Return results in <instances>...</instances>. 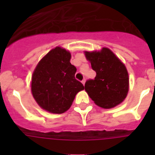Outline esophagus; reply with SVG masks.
Returning <instances> with one entry per match:
<instances>
[{"label":"esophagus","instance_id":"34e87169","mask_svg":"<svg viewBox=\"0 0 155 155\" xmlns=\"http://www.w3.org/2000/svg\"><path fill=\"white\" fill-rule=\"evenodd\" d=\"M85 81H86V80H85V79H84V80H83L82 81H81V83H82L84 85L85 84Z\"/></svg>","mask_w":155,"mask_h":155}]
</instances>
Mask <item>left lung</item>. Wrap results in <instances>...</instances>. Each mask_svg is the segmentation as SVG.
Masks as SVG:
<instances>
[{
  "label": "left lung",
  "instance_id": "8db88e82",
  "mask_svg": "<svg viewBox=\"0 0 155 155\" xmlns=\"http://www.w3.org/2000/svg\"><path fill=\"white\" fill-rule=\"evenodd\" d=\"M84 53L97 73L94 80L86 81L85 91L101 108L118 105L125 99L129 91V75L125 64L106 47L101 51Z\"/></svg>",
  "mask_w": 155,
  "mask_h": 155
}]
</instances>
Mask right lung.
Returning <instances> with one entry per match:
<instances>
[{
  "label": "right lung",
  "mask_w": 155,
  "mask_h": 155,
  "mask_svg": "<svg viewBox=\"0 0 155 155\" xmlns=\"http://www.w3.org/2000/svg\"><path fill=\"white\" fill-rule=\"evenodd\" d=\"M71 57L69 51L55 47L40 60L33 72V97L41 108L50 113H65L75 95L84 89L75 78L76 68L70 63Z\"/></svg>",
  "instance_id": "add662e5"
}]
</instances>
